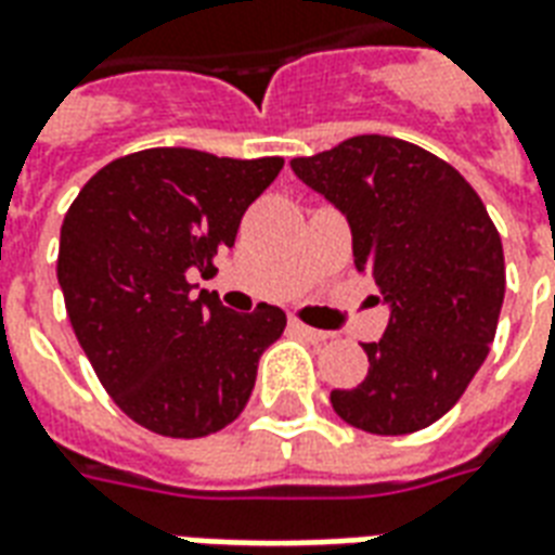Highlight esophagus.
<instances>
[{"mask_svg":"<svg viewBox=\"0 0 555 555\" xmlns=\"http://www.w3.org/2000/svg\"><path fill=\"white\" fill-rule=\"evenodd\" d=\"M291 328H294L296 334H302V337H308L311 344H325V340L332 337V334H328V332H320V328H311V325L299 323V320H291Z\"/></svg>","mask_w":555,"mask_h":555,"instance_id":"obj_1","label":"esophagus"}]
</instances>
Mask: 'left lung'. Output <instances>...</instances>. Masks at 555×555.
<instances>
[{
    "instance_id": "1",
    "label": "left lung",
    "mask_w": 555,
    "mask_h": 555,
    "mask_svg": "<svg viewBox=\"0 0 555 555\" xmlns=\"http://www.w3.org/2000/svg\"><path fill=\"white\" fill-rule=\"evenodd\" d=\"M352 230L354 268L370 270L390 311L370 372L332 408L352 428L401 437L454 408L483 366L501 317L506 268L483 201L446 159L392 137H352L291 159Z\"/></svg>"
}]
</instances>
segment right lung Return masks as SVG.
I'll return each instance as SVG.
<instances>
[{"instance_id":"1","label":"right lung","mask_w":555,"mask_h":555,"mask_svg":"<svg viewBox=\"0 0 555 555\" xmlns=\"http://www.w3.org/2000/svg\"><path fill=\"white\" fill-rule=\"evenodd\" d=\"M279 171V156L151 147L104 165L66 211V314L104 390L142 428L209 437L247 408L285 311H230L215 291L194 296L189 273H215L211 259L235 244L244 211Z\"/></svg>"}]
</instances>
